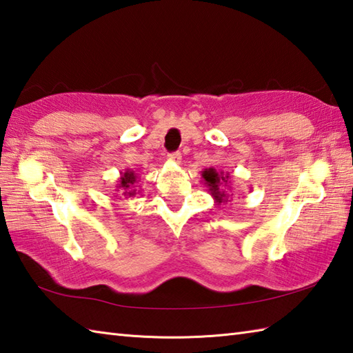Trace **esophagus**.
<instances>
[{
	"instance_id": "esophagus-1",
	"label": "esophagus",
	"mask_w": 353,
	"mask_h": 353,
	"mask_svg": "<svg viewBox=\"0 0 353 353\" xmlns=\"http://www.w3.org/2000/svg\"><path fill=\"white\" fill-rule=\"evenodd\" d=\"M168 159L170 161H172V162H181V159H182V153L181 152H174V153H170L168 154Z\"/></svg>"
}]
</instances>
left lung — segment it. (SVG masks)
<instances>
[{"label": "left lung", "mask_w": 353, "mask_h": 353, "mask_svg": "<svg viewBox=\"0 0 353 353\" xmlns=\"http://www.w3.org/2000/svg\"><path fill=\"white\" fill-rule=\"evenodd\" d=\"M203 183L208 188V192L211 194L215 205L221 206L229 201V190H232L229 174L224 171H216L215 168H205L201 171Z\"/></svg>", "instance_id": "8db88e82"}]
</instances>
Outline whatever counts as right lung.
Instances as JSON below:
<instances>
[{
	"instance_id": "add662e5",
	"label": "right lung",
	"mask_w": 353,
	"mask_h": 353,
	"mask_svg": "<svg viewBox=\"0 0 353 353\" xmlns=\"http://www.w3.org/2000/svg\"><path fill=\"white\" fill-rule=\"evenodd\" d=\"M138 174L133 170L127 168L124 172H121L118 182L115 185V191L121 194L125 199L137 196V183H138Z\"/></svg>"
}]
</instances>
